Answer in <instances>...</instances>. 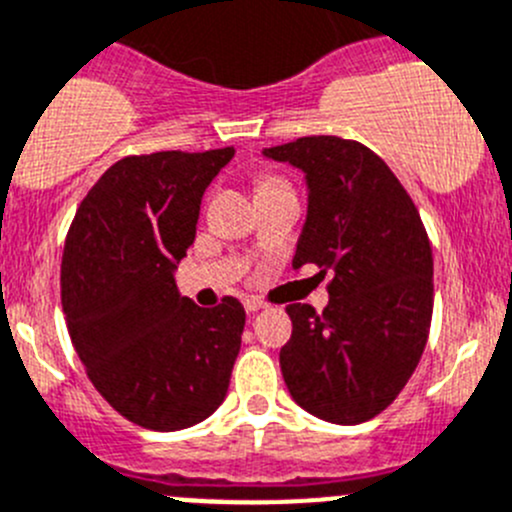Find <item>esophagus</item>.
<instances>
[{
	"mask_svg": "<svg viewBox=\"0 0 512 512\" xmlns=\"http://www.w3.org/2000/svg\"><path fill=\"white\" fill-rule=\"evenodd\" d=\"M262 307H265V302L257 300V297H245V310L247 312H257V310H262Z\"/></svg>",
	"mask_w": 512,
	"mask_h": 512,
	"instance_id": "1",
	"label": "esophagus"
}]
</instances>
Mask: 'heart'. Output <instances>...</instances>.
<instances>
[{
	"label": "heart",
	"mask_w": 512,
	"mask_h": 512,
	"mask_svg": "<svg viewBox=\"0 0 512 512\" xmlns=\"http://www.w3.org/2000/svg\"><path fill=\"white\" fill-rule=\"evenodd\" d=\"M272 185H282V182H277V180H265L260 187H272Z\"/></svg>",
	"instance_id": "obj_1"
}]
</instances>
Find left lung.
I'll return each mask as SVG.
<instances>
[{
    "instance_id": "8db88e82",
    "label": "left lung",
    "mask_w": 512,
    "mask_h": 512,
    "mask_svg": "<svg viewBox=\"0 0 512 512\" xmlns=\"http://www.w3.org/2000/svg\"><path fill=\"white\" fill-rule=\"evenodd\" d=\"M262 155L305 175L292 267L332 275L325 310L287 305L285 385L315 418L365 423L398 398L428 340L433 250L423 220L393 170L360 142L300 137Z\"/></svg>"
}]
</instances>
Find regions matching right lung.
<instances>
[{
  "instance_id": "add662e5",
  "label": "right lung",
  "mask_w": 512,
  "mask_h": 512,
  "mask_svg": "<svg viewBox=\"0 0 512 512\" xmlns=\"http://www.w3.org/2000/svg\"><path fill=\"white\" fill-rule=\"evenodd\" d=\"M235 147L114 162L87 192L62 255L69 337L104 400L147 430L210 418L230 388L245 307L195 305L175 270L195 242L202 195Z\"/></svg>"
}]
</instances>
